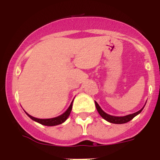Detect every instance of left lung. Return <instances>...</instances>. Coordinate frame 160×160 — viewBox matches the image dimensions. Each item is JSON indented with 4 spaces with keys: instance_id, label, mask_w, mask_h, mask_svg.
<instances>
[{
    "instance_id": "left-lung-1",
    "label": "left lung",
    "mask_w": 160,
    "mask_h": 160,
    "mask_svg": "<svg viewBox=\"0 0 160 160\" xmlns=\"http://www.w3.org/2000/svg\"><path fill=\"white\" fill-rule=\"evenodd\" d=\"M95 106H96L97 111H98L99 114L101 115V117H102V118H104L105 120L108 121L109 122L115 123V124H122V123H126V122H129L130 120H132L135 116L139 114V113L142 111L143 108H142L140 111L135 112V113H132V114L124 116V117H114V116H111V115L108 114V113H106L105 112H104L103 110L100 108V106L98 105L96 102H95Z\"/></svg>"
}]
</instances>
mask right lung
Segmentation results:
<instances>
[{"mask_svg": "<svg viewBox=\"0 0 160 160\" xmlns=\"http://www.w3.org/2000/svg\"><path fill=\"white\" fill-rule=\"evenodd\" d=\"M74 100L72 101L71 104H70L69 108H68L67 111H66L65 113H62V115L58 116L57 117H54V118H50V119H38V118H35V117H32V116L29 115L28 113H26V114L30 117L32 120H33L35 122H39V123L42 124V125H44V126H57V125H59L62 124V122H64L65 121L67 120L68 117H69L70 113H71V109H72V104Z\"/></svg>", "mask_w": 160, "mask_h": 160, "instance_id": "right-lung-1", "label": "right lung"}]
</instances>
